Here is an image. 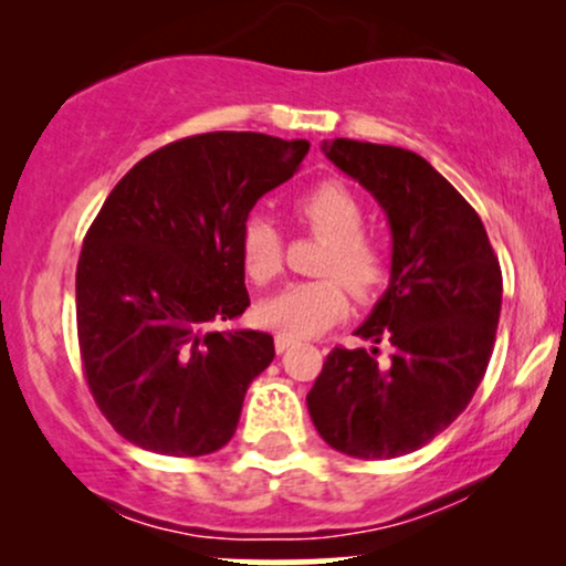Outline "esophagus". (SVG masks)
<instances>
[{"label":"esophagus","mask_w":566,"mask_h":566,"mask_svg":"<svg viewBox=\"0 0 566 566\" xmlns=\"http://www.w3.org/2000/svg\"><path fill=\"white\" fill-rule=\"evenodd\" d=\"M274 346H276V354H284V350H290V346H295V340H292V337H287V335L279 333L274 337Z\"/></svg>","instance_id":"esophagus-1"}]
</instances>
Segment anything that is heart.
<instances>
[{"label":"heart","instance_id":"1","mask_svg":"<svg viewBox=\"0 0 566 566\" xmlns=\"http://www.w3.org/2000/svg\"><path fill=\"white\" fill-rule=\"evenodd\" d=\"M297 218L311 231L329 239L316 271L324 279L292 284L261 303L258 319L287 337H316L348 314V292L369 301L388 282L386 250L365 233V207L337 180H322L295 201ZM244 274L269 284L282 274L284 239L265 216H250L239 237Z\"/></svg>","mask_w":566,"mask_h":566}]
</instances>
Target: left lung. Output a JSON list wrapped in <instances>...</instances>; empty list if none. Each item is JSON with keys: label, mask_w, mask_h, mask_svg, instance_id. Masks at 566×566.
<instances>
[{"label": "left lung", "mask_w": 566, "mask_h": 566, "mask_svg": "<svg viewBox=\"0 0 566 566\" xmlns=\"http://www.w3.org/2000/svg\"><path fill=\"white\" fill-rule=\"evenodd\" d=\"M324 154L378 199L391 223V282L356 335L373 348L327 354L311 420L350 458L415 452L469 407L495 346L503 274L482 218L423 157L335 138ZM395 346L380 366L377 343Z\"/></svg>", "instance_id": "obj_1"}]
</instances>
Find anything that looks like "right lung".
<instances>
[{
  "label": "right lung",
  "instance_id": "add662e5",
  "mask_svg": "<svg viewBox=\"0 0 566 566\" xmlns=\"http://www.w3.org/2000/svg\"><path fill=\"white\" fill-rule=\"evenodd\" d=\"M308 140L205 133L140 159L76 263L82 369L103 418L148 452L229 444L274 337L216 329L250 305L239 252L255 201L297 172Z\"/></svg>",
  "mask_w": 566,
  "mask_h": 566
}]
</instances>
